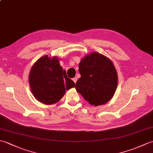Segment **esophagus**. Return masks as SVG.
<instances>
[{
    "label": "esophagus",
    "mask_w": 153,
    "mask_h": 153,
    "mask_svg": "<svg viewBox=\"0 0 153 153\" xmlns=\"http://www.w3.org/2000/svg\"><path fill=\"white\" fill-rule=\"evenodd\" d=\"M72 80L74 81V82L75 83H76V82H77V77H74V78L72 79Z\"/></svg>",
    "instance_id": "obj_1"
}]
</instances>
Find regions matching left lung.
Returning <instances> with one entry per match:
<instances>
[{"label": "left lung", "instance_id": "left-lung-1", "mask_svg": "<svg viewBox=\"0 0 153 153\" xmlns=\"http://www.w3.org/2000/svg\"><path fill=\"white\" fill-rule=\"evenodd\" d=\"M79 71L76 91L91 105H102L112 99L118 76L111 60L98 53H91L81 60Z\"/></svg>", "mask_w": 153, "mask_h": 153}]
</instances>
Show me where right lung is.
<instances>
[{
	"label": "right lung",
	"mask_w": 153,
	"mask_h": 153,
	"mask_svg": "<svg viewBox=\"0 0 153 153\" xmlns=\"http://www.w3.org/2000/svg\"><path fill=\"white\" fill-rule=\"evenodd\" d=\"M29 82L34 97L45 105L59 101L66 90L76 85L68 77L58 58H50L47 55L39 58L31 68Z\"/></svg>",
	"instance_id": "right-lung-1"
}]
</instances>
